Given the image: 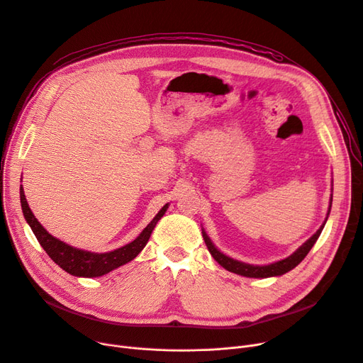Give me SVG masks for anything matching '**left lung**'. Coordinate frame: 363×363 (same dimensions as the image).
<instances>
[{
	"mask_svg": "<svg viewBox=\"0 0 363 363\" xmlns=\"http://www.w3.org/2000/svg\"><path fill=\"white\" fill-rule=\"evenodd\" d=\"M330 208H331V203H330ZM328 213H330V210H328ZM324 225L317 230L315 235H312L306 240V242L296 252H294L291 257H287V258H284L281 261H277V262H273V264H269V265H250V264H244V262H239L236 259H232V258L223 255L220 251H217V248L211 244V240H210V238L207 236L206 232H203V238H204V242H206L210 254L213 255V258L217 262L222 265L223 269H226L228 272L240 274V276H245V277H261V279H264V277H272V276H281L287 272H291L292 269H295L296 265L306 257V254L311 251L313 244L317 242V239L320 238Z\"/></svg>",
	"mask_w": 363,
	"mask_h": 363,
	"instance_id": "8db88e82",
	"label": "left lung"
}]
</instances>
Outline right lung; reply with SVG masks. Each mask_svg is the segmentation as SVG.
Returning a JSON list of instances; mask_svg holds the SVG:
<instances>
[{"mask_svg":"<svg viewBox=\"0 0 363 363\" xmlns=\"http://www.w3.org/2000/svg\"><path fill=\"white\" fill-rule=\"evenodd\" d=\"M20 203H21L24 219H26L28 223L30 225L38 242L42 245L46 254L50 255L62 270L79 277H99L134 259L138 255V252L146 247L156 223L160 220V217L164 214L167 208V204L163 206L162 210L156 214L155 219L140 233L137 239L133 240V242L111 252L94 254V252L72 248L61 242L60 239L48 233L43 229V226L38 222L32 210L29 208V204L26 201V197H24V191L21 186H20Z\"/></svg>","mask_w":363,"mask_h":363,"instance_id":"add662e5","label":"right lung"}]
</instances>
